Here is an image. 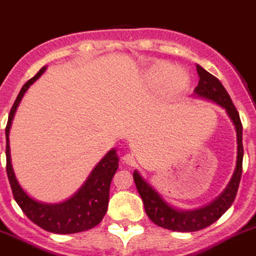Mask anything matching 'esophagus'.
<instances>
[{"mask_svg":"<svg viewBox=\"0 0 256 256\" xmlns=\"http://www.w3.org/2000/svg\"><path fill=\"white\" fill-rule=\"evenodd\" d=\"M124 162H125L126 164H128V166H134V164H135V158H134V154H126L125 156H124Z\"/></svg>","mask_w":256,"mask_h":256,"instance_id":"esophagus-1","label":"esophagus"}]
</instances>
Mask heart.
Returning <instances> with one entry per match:
<instances>
[{
    "label": "heart",
    "instance_id": "1",
    "mask_svg": "<svg viewBox=\"0 0 256 256\" xmlns=\"http://www.w3.org/2000/svg\"><path fill=\"white\" fill-rule=\"evenodd\" d=\"M146 80L154 88H160L166 84L170 92H179L187 86L188 77L182 69L174 68L170 64L160 63L148 72Z\"/></svg>",
    "mask_w": 256,
    "mask_h": 256
}]
</instances>
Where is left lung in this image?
Segmentation results:
<instances>
[{
    "instance_id": "obj_1",
    "label": "left lung",
    "mask_w": 256,
    "mask_h": 256,
    "mask_svg": "<svg viewBox=\"0 0 256 256\" xmlns=\"http://www.w3.org/2000/svg\"><path fill=\"white\" fill-rule=\"evenodd\" d=\"M197 73L200 80H198V86L194 88L196 94L204 97V98L211 100V101L216 102L217 104L224 107L236 128L238 160H236L235 173H234L226 190L212 204H207L202 208L194 210V211H178V210L169 206L160 197V194L149 183L145 182L138 172L134 173L135 186L142 202H144L145 212L149 216V218L154 222L155 225L160 226V228L173 231H180V232H193V231L202 230V228L212 225L214 222H216L222 214H225L235 200L238 184H240L241 173H242V125H241L238 110L234 106L225 87L214 76H212L200 66H197Z\"/></svg>"
}]
</instances>
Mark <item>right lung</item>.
Listing matches in <instances>:
<instances>
[{
    "label": "right lung",
    "instance_id": "right-lung-1",
    "mask_svg": "<svg viewBox=\"0 0 256 256\" xmlns=\"http://www.w3.org/2000/svg\"><path fill=\"white\" fill-rule=\"evenodd\" d=\"M45 72L42 66L34 77L28 80L21 88L18 98L10 111L6 126V172L12 194L20 208L35 225L49 232L76 234L90 230L98 225L106 214L110 198L111 180L118 168V158L116 150L107 152L101 162L94 166L84 184L76 194L63 204H45L32 200L20 187L11 166L8 145V132L12 124L14 114L28 88Z\"/></svg>",
    "mask_w": 256,
    "mask_h": 256
}]
</instances>
